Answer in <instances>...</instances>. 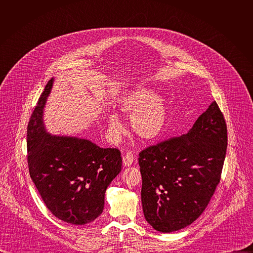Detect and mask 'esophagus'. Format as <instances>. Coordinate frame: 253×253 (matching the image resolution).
Masks as SVG:
<instances>
[{"instance_id":"1","label":"esophagus","mask_w":253,"mask_h":253,"mask_svg":"<svg viewBox=\"0 0 253 253\" xmlns=\"http://www.w3.org/2000/svg\"><path fill=\"white\" fill-rule=\"evenodd\" d=\"M134 161V156L131 152H128L125 156H123V164L124 166H131Z\"/></svg>"}]
</instances>
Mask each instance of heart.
I'll return each instance as SVG.
<instances>
[{
  "instance_id": "1",
  "label": "heart",
  "mask_w": 253,
  "mask_h": 253,
  "mask_svg": "<svg viewBox=\"0 0 253 253\" xmlns=\"http://www.w3.org/2000/svg\"><path fill=\"white\" fill-rule=\"evenodd\" d=\"M118 107L122 113L132 117V128L142 139L152 140L161 133L167 113L166 100L162 95L155 94L150 88L139 87L125 94ZM108 124L114 136L123 133V124L117 114L109 115Z\"/></svg>"
}]
</instances>
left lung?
Listing matches in <instances>:
<instances>
[{
  "label": "left lung",
  "instance_id": "obj_1",
  "mask_svg": "<svg viewBox=\"0 0 253 253\" xmlns=\"http://www.w3.org/2000/svg\"><path fill=\"white\" fill-rule=\"evenodd\" d=\"M227 127L215 101L187 134L139 153L141 201L146 221L169 233L194 222L220 181Z\"/></svg>",
  "mask_w": 253,
  "mask_h": 253
}]
</instances>
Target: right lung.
Here are the masks:
<instances>
[{
	"label": "right lung",
	"instance_id": "obj_1",
	"mask_svg": "<svg viewBox=\"0 0 253 253\" xmlns=\"http://www.w3.org/2000/svg\"><path fill=\"white\" fill-rule=\"evenodd\" d=\"M53 83L54 78L46 85L28 124L29 172L57 218L83 225L103 212L106 189L121 171V153L87 139L47 132L43 113Z\"/></svg>",
	"mask_w": 253,
	"mask_h": 253
}]
</instances>
